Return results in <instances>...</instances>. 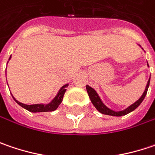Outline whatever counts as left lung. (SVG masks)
Returning a JSON list of instances; mask_svg holds the SVG:
<instances>
[{
  "mask_svg": "<svg viewBox=\"0 0 155 155\" xmlns=\"http://www.w3.org/2000/svg\"><path fill=\"white\" fill-rule=\"evenodd\" d=\"M148 65V64H147ZM149 83H150V78L147 82V87H146V90L144 91L143 95L141 97H140L139 100H137L134 104H133L132 105H130L128 108L125 109L124 111H120V112H114L111 109L107 108L105 105H104L102 101L100 100V98L98 97V95L97 94V92L92 89L91 87H90L89 85H86V90H87V92H88V95H89L90 99L91 101V103L93 104V105L96 107L97 111L103 114H105V115H111V116H117V117H120V116H124V115H127L129 112H133L134 110H135L136 108L141 104V102L143 101V99L146 97L147 95V90H148V87H149Z\"/></svg>",
  "mask_w": 155,
  "mask_h": 155,
  "instance_id": "1",
  "label": "left lung"
}]
</instances>
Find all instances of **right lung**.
I'll return each instance as SVG.
<instances>
[{
  "label": "right lung",
  "instance_id": "right-lung-1",
  "mask_svg": "<svg viewBox=\"0 0 155 155\" xmlns=\"http://www.w3.org/2000/svg\"><path fill=\"white\" fill-rule=\"evenodd\" d=\"M68 86V84H65L64 86H63L61 90L59 91L58 94L57 95V97L54 98V100L51 102V104H25L21 103L19 101H17L15 97H13V98L15 99V101L18 104H20L21 107L25 108L26 110L29 111L31 112H52V111H55L57 108L58 107V105L61 104L62 100H63V97H64V95L66 91V87Z\"/></svg>",
  "mask_w": 155,
  "mask_h": 155
}]
</instances>
